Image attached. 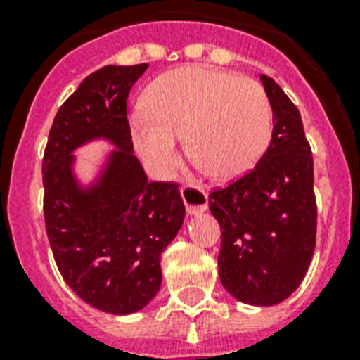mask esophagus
I'll return each mask as SVG.
<instances>
[{
  "instance_id": "obj_1",
  "label": "esophagus",
  "mask_w": 360,
  "mask_h": 360,
  "mask_svg": "<svg viewBox=\"0 0 360 360\" xmlns=\"http://www.w3.org/2000/svg\"><path fill=\"white\" fill-rule=\"evenodd\" d=\"M181 198H183V202H185L186 213L188 214H200L203 213L205 209H207V192L203 191L202 186L198 185H185L181 188Z\"/></svg>"
}]
</instances>
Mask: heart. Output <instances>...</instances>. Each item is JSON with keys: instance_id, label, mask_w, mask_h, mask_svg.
I'll use <instances>...</instances> for the list:
<instances>
[{"instance_id": "heart-1", "label": "heart", "mask_w": 360, "mask_h": 360, "mask_svg": "<svg viewBox=\"0 0 360 360\" xmlns=\"http://www.w3.org/2000/svg\"><path fill=\"white\" fill-rule=\"evenodd\" d=\"M132 115V140L151 172L162 175L179 157V136L217 179L246 174L273 134V108L256 80L209 67H181L158 76Z\"/></svg>"}]
</instances>
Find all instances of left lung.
<instances>
[{"label": "left lung", "instance_id": "8db88e82", "mask_svg": "<svg viewBox=\"0 0 360 360\" xmlns=\"http://www.w3.org/2000/svg\"><path fill=\"white\" fill-rule=\"evenodd\" d=\"M262 84L273 108L271 143L254 169L209 194V211L222 230V285L237 301L273 307L307 274L318 209L301 114L273 78L262 75Z\"/></svg>", "mask_w": 360, "mask_h": 360}]
</instances>
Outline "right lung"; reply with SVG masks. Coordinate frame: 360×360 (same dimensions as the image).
Segmentation results:
<instances>
[{
    "instance_id": "obj_1",
    "label": "right lung",
    "mask_w": 360,
    "mask_h": 360,
    "mask_svg": "<svg viewBox=\"0 0 360 360\" xmlns=\"http://www.w3.org/2000/svg\"><path fill=\"white\" fill-rule=\"evenodd\" d=\"M147 69L106 65L58 110L42 158L44 222L53 259L69 288L103 312H138L162 282L160 256L185 220L179 185L147 181L132 153L127 98ZM106 139L116 147L95 184L74 175L78 146Z\"/></svg>"
}]
</instances>
